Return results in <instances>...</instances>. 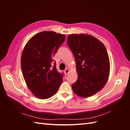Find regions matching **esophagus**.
<instances>
[{
    "label": "esophagus",
    "instance_id": "1",
    "mask_svg": "<svg viewBox=\"0 0 130 130\" xmlns=\"http://www.w3.org/2000/svg\"><path fill=\"white\" fill-rule=\"evenodd\" d=\"M69 72V69H66L64 70V73L66 75H67L68 73Z\"/></svg>",
    "mask_w": 130,
    "mask_h": 130
}]
</instances>
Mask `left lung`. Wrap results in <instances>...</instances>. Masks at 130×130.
I'll list each match as a JSON object with an SVG mask.
<instances>
[{
  "label": "left lung",
  "mask_w": 130,
  "mask_h": 130,
  "mask_svg": "<svg viewBox=\"0 0 130 130\" xmlns=\"http://www.w3.org/2000/svg\"><path fill=\"white\" fill-rule=\"evenodd\" d=\"M67 44L75 58L77 80L72 86L77 95L91 96L103 88L110 70L108 53L103 43L88 34H71Z\"/></svg>",
  "instance_id": "left-lung-1"
}]
</instances>
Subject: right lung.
Listing matches in <instances>:
<instances>
[{"instance_id": "right-lung-1", "label": "right lung", "mask_w": 130, "mask_h": 130, "mask_svg": "<svg viewBox=\"0 0 130 130\" xmlns=\"http://www.w3.org/2000/svg\"><path fill=\"white\" fill-rule=\"evenodd\" d=\"M64 35L42 31L27 42L21 57V68L27 87L40 99H46L57 92L63 75L53 64V59L64 42Z\"/></svg>"}]
</instances>
